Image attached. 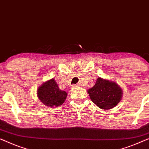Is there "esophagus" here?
I'll return each mask as SVG.
<instances>
[{
	"label": "esophagus",
	"mask_w": 149,
	"mask_h": 149,
	"mask_svg": "<svg viewBox=\"0 0 149 149\" xmlns=\"http://www.w3.org/2000/svg\"><path fill=\"white\" fill-rule=\"evenodd\" d=\"M74 87H79V85H74Z\"/></svg>",
	"instance_id": "obj_1"
}]
</instances>
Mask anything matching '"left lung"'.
<instances>
[{
  "label": "left lung",
  "mask_w": 149,
  "mask_h": 149,
  "mask_svg": "<svg viewBox=\"0 0 149 149\" xmlns=\"http://www.w3.org/2000/svg\"><path fill=\"white\" fill-rule=\"evenodd\" d=\"M87 91L93 102L103 109L113 108L118 104L122 97V90L117 83L100 77Z\"/></svg>",
  "instance_id": "obj_1"
}]
</instances>
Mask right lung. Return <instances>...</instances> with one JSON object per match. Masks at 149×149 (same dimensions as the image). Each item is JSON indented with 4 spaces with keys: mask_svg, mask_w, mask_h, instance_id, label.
<instances>
[{
    "mask_svg": "<svg viewBox=\"0 0 149 149\" xmlns=\"http://www.w3.org/2000/svg\"><path fill=\"white\" fill-rule=\"evenodd\" d=\"M37 95L44 105L54 107L60 106L65 101L67 93L60 90L55 80L52 79L38 87Z\"/></svg>",
    "mask_w": 149,
    "mask_h": 149,
    "instance_id": "obj_1",
    "label": "right lung"
}]
</instances>
